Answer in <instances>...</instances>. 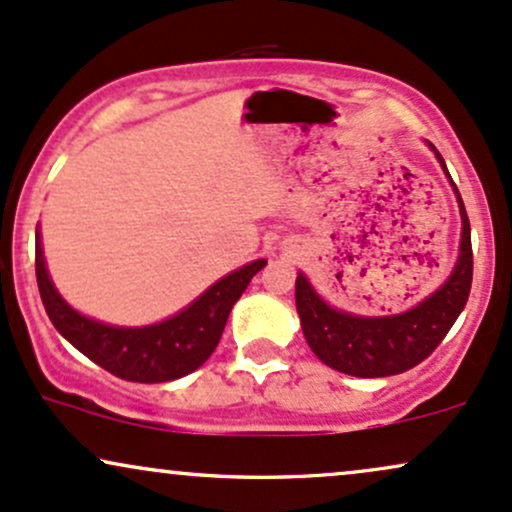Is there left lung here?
Segmentation results:
<instances>
[{
	"instance_id": "1",
	"label": "left lung",
	"mask_w": 512,
	"mask_h": 512,
	"mask_svg": "<svg viewBox=\"0 0 512 512\" xmlns=\"http://www.w3.org/2000/svg\"><path fill=\"white\" fill-rule=\"evenodd\" d=\"M431 149L436 151V146L431 144ZM436 156L445 168L443 156L438 151ZM457 202L462 214V243L455 269L433 296L407 313L392 317L339 313L317 296L303 274H298L296 308L301 315L305 342L322 363L356 378H385L419 366L436 351L467 305L472 289V231L460 195Z\"/></svg>"
}]
</instances>
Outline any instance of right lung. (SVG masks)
<instances>
[{
  "label": "right lung",
  "mask_w": 512,
  "mask_h": 512,
  "mask_svg": "<svg viewBox=\"0 0 512 512\" xmlns=\"http://www.w3.org/2000/svg\"><path fill=\"white\" fill-rule=\"evenodd\" d=\"M264 264L267 260H257L223 276L190 308L166 322L151 327H110L79 315L62 301L45 269L40 240L35 243L38 291L52 325L81 354L129 383H168L202 366L214 354L231 308Z\"/></svg>",
  "instance_id": "add662e5"
}]
</instances>
